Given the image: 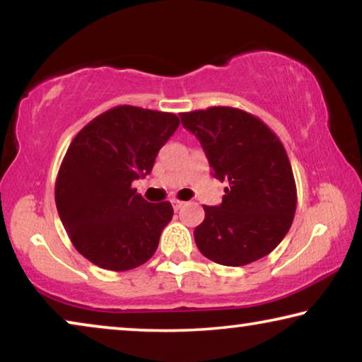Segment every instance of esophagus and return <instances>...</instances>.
I'll list each match as a JSON object with an SVG mask.
<instances>
[{"label":"esophagus","instance_id":"obj_1","mask_svg":"<svg viewBox=\"0 0 362 362\" xmlns=\"http://www.w3.org/2000/svg\"><path fill=\"white\" fill-rule=\"evenodd\" d=\"M173 206H174L175 211H179V209H182L183 206H185V203H183V201H180V199H173Z\"/></svg>","mask_w":362,"mask_h":362}]
</instances>
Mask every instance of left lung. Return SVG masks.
I'll return each instance as SVG.
<instances>
[{"instance_id":"8db88e82","label":"left lung","mask_w":362,"mask_h":362,"mask_svg":"<svg viewBox=\"0 0 362 362\" xmlns=\"http://www.w3.org/2000/svg\"><path fill=\"white\" fill-rule=\"evenodd\" d=\"M228 187L220 206H203L206 217L194 241L207 259L243 267L268 255L289 231L297 207L291 161L276 134L257 116L233 107L180 113Z\"/></svg>"}]
</instances>
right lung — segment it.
<instances>
[{
  "instance_id": "add662e5",
  "label": "right lung",
  "mask_w": 362,
  "mask_h": 362,
  "mask_svg": "<svg viewBox=\"0 0 362 362\" xmlns=\"http://www.w3.org/2000/svg\"><path fill=\"white\" fill-rule=\"evenodd\" d=\"M180 119L119 105L88 122L66 150L56 180L59 217L73 246L94 265L126 272L156 252L174 209L148 203L132 182L151 173Z\"/></svg>"
}]
</instances>
